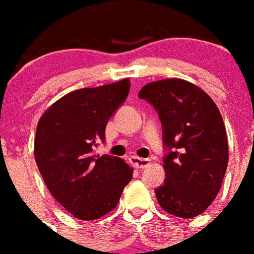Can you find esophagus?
Here are the masks:
<instances>
[{
    "instance_id": "esophagus-1",
    "label": "esophagus",
    "mask_w": 254,
    "mask_h": 254,
    "mask_svg": "<svg viewBox=\"0 0 254 254\" xmlns=\"http://www.w3.org/2000/svg\"><path fill=\"white\" fill-rule=\"evenodd\" d=\"M129 161L132 163L133 167H136L138 170H142V168H146L151 161L148 160V159H142V157H137V156H130L129 157Z\"/></svg>"
}]
</instances>
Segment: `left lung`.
Wrapping results in <instances>:
<instances>
[{
	"label": "left lung",
	"mask_w": 254,
	"mask_h": 254,
	"mask_svg": "<svg viewBox=\"0 0 254 254\" xmlns=\"http://www.w3.org/2000/svg\"><path fill=\"white\" fill-rule=\"evenodd\" d=\"M138 98L155 108L163 127L165 182L155 190L157 202L175 217H196L213 203L227 168L221 113L203 90L183 79L145 84Z\"/></svg>",
	"instance_id": "8db88e82"
}]
</instances>
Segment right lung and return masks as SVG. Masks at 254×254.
<instances>
[{
	"label": "right lung",
	"instance_id": "obj_1",
	"mask_svg": "<svg viewBox=\"0 0 254 254\" xmlns=\"http://www.w3.org/2000/svg\"><path fill=\"white\" fill-rule=\"evenodd\" d=\"M130 89L129 80L75 90L37 124L35 159L52 196L74 217L93 221L116 207L132 168L116 156H97L105 129Z\"/></svg>",
	"mask_w": 254,
	"mask_h": 254
}]
</instances>
